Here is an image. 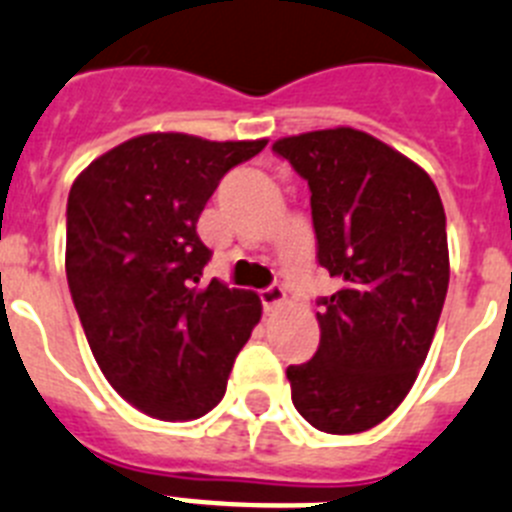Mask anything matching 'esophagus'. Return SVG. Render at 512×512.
<instances>
[{
  "label": "esophagus",
  "mask_w": 512,
  "mask_h": 512,
  "mask_svg": "<svg viewBox=\"0 0 512 512\" xmlns=\"http://www.w3.org/2000/svg\"><path fill=\"white\" fill-rule=\"evenodd\" d=\"M260 301H262V309L270 314V311L281 309V306L286 304V291H283L281 286H270L265 288V291H260Z\"/></svg>",
  "instance_id": "obj_1"
}]
</instances>
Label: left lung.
Listing matches in <instances>:
<instances>
[{
  "instance_id": "left-lung-1",
  "label": "left lung",
  "mask_w": 512,
  "mask_h": 512,
  "mask_svg": "<svg viewBox=\"0 0 512 512\" xmlns=\"http://www.w3.org/2000/svg\"><path fill=\"white\" fill-rule=\"evenodd\" d=\"M273 151L309 182L317 260L340 281L319 299L317 353L286 371L293 407L322 433H363L407 397L441 319V195L412 159L355 128L288 136Z\"/></svg>"
}]
</instances>
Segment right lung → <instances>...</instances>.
I'll list each match as a JSON object with an SVG mask.
<instances>
[{
    "label": "right lung",
    "mask_w": 512,
    "mask_h": 512,
    "mask_svg": "<svg viewBox=\"0 0 512 512\" xmlns=\"http://www.w3.org/2000/svg\"><path fill=\"white\" fill-rule=\"evenodd\" d=\"M268 141L144 133L74 180L66 278L97 366L157 420H195L221 402L260 322L257 293L201 275L211 250L195 224L219 180Z\"/></svg>",
    "instance_id": "obj_1"
}]
</instances>
